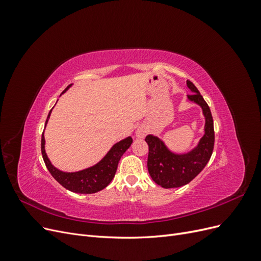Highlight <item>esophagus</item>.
<instances>
[{
	"label": "esophagus",
	"instance_id": "esophagus-1",
	"mask_svg": "<svg viewBox=\"0 0 261 261\" xmlns=\"http://www.w3.org/2000/svg\"><path fill=\"white\" fill-rule=\"evenodd\" d=\"M146 129L144 128V127H139L137 130H136V133H135V135H136V137L137 138H144L145 136H146Z\"/></svg>",
	"mask_w": 261,
	"mask_h": 261
}]
</instances>
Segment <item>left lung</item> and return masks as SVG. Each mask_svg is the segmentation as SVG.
Segmentation results:
<instances>
[{
    "label": "left lung",
    "instance_id": "left-lung-1",
    "mask_svg": "<svg viewBox=\"0 0 261 261\" xmlns=\"http://www.w3.org/2000/svg\"><path fill=\"white\" fill-rule=\"evenodd\" d=\"M193 94H188L189 101L201 107L204 116V134L198 145L187 153H174L156 136L148 135L146 143L149 147L147 167L149 174L158 185L163 188H175L188 184L206 167L215 146V129L210 108L195 85L186 82Z\"/></svg>",
    "mask_w": 261,
    "mask_h": 261
}]
</instances>
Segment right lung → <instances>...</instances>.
Here are the masks:
<instances>
[{
	"label": "right lung",
	"mask_w": 261,
	"mask_h": 261,
	"mask_svg": "<svg viewBox=\"0 0 261 261\" xmlns=\"http://www.w3.org/2000/svg\"><path fill=\"white\" fill-rule=\"evenodd\" d=\"M70 86L72 85L67 86V88L63 92H65ZM51 112L52 110H50L49 115L46 117L45 126L49 121ZM132 143V137H127L121 141H118V143H116L111 149H110V151L105 155L103 159L97 164H94L93 167L70 173L60 171L59 169L53 167L48 155L45 153V140L43 134L41 137V152L46 169L49 170L51 175L57 179L63 187L68 189L70 192L78 194H93L102 191V189L106 188L110 183H111V180L115 175L118 161H120L121 156L124 154L126 150L130 147Z\"/></svg>",
	"instance_id": "1"
}]
</instances>
